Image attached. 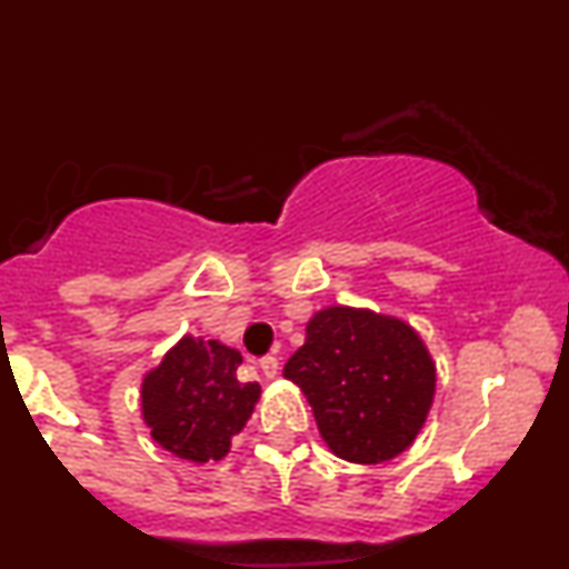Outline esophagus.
Masks as SVG:
<instances>
[{
	"label": "esophagus",
	"instance_id": "obj_1",
	"mask_svg": "<svg viewBox=\"0 0 569 569\" xmlns=\"http://www.w3.org/2000/svg\"><path fill=\"white\" fill-rule=\"evenodd\" d=\"M259 367H262V375L267 377V380L278 377V371H280V363H278L276 356H264L262 361H259Z\"/></svg>",
	"mask_w": 569,
	"mask_h": 569
}]
</instances>
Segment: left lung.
<instances>
[{
    "instance_id": "8db88e82",
    "label": "left lung",
    "mask_w": 569,
    "mask_h": 569,
    "mask_svg": "<svg viewBox=\"0 0 569 569\" xmlns=\"http://www.w3.org/2000/svg\"><path fill=\"white\" fill-rule=\"evenodd\" d=\"M305 331L283 377L305 393L326 447L361 466L407 452L436 396L420 335L401 318L348 305L318 310Z\"/></svg>"
}]
</instances>
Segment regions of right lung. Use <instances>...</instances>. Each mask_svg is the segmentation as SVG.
Returning <instances> with one entry per match:
<instances>
[{
	"instance_id": "add662e5",
	"label": "right lung",
	"mask_w": 569,
	"mask_h": 569,
	"mask_svg": "<svg viewBox=\"0 0 569 569\" xmlns=\"http://www.w3.org/2000/svg\"><path fill=\"white\" fill-rule=\"evenodd\" d=\"M243 363L219 339L184 335L141 382V417L166 452L189 462L227 457L262 388L240 382Z\"/></svg>"
}]
</instances>
